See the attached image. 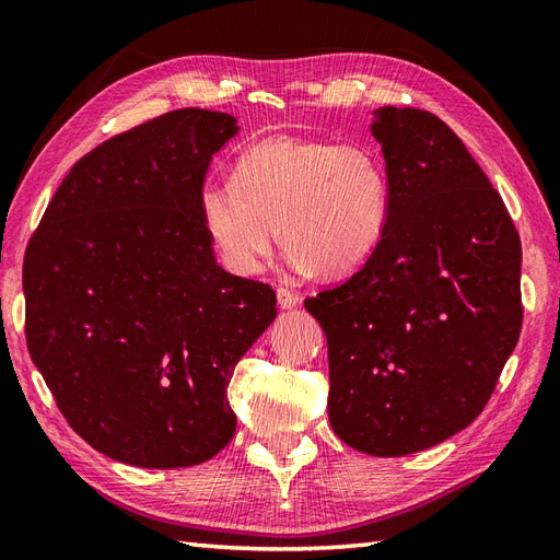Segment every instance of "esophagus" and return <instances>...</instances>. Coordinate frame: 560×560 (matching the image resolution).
I'll return each mask as SVG.
<instances>
[{"label":"esophagus","mask_w":560,"mask_h":560,"mask_svg":"<svg viewBox=\"0 0 560 560\" xmlns=\"http://www.w3.org/2000/svg\"><path fill=\"white\" fill-rule=\"evenodd\" d=\"M276 296H278V306H280L282 311H292V308H296L299 296H296L292 290H287V287H280V290L276 292Z\"/></svg>","instance_id":"obj_1"}]
</instances>
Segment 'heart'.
Wrapping results in <instances>:
<instances>
[{"mask_svg": "<svg viewBox=\"0 0 560 560\" xmlns=\"http://www.w3.org/2000/svg\"><path fill=\"white\" fill-rule=\"evenodd\" d=\"M389 175L362 142L270 135L241 151L231 179H206L198 214L235 276H257L280 229L292 266L343 276L362 266L389 224Z\"/></svg>", "mask_w": 560, "mask_h": 560, "instance_id": "1", "label": "heart"}]
</instances>
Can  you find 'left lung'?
<instances>
[{
	"instance_id": "left-lung-1",
	"label": "left lung",
	"mask_w": 560,
	"mask_h": 560,
	"mask_svg": "<svg viewBox=\"0 0 560 560\" xmlns=\"http://www.w3.org/2000/svg\"><path fill=\"white\" fill-rule=\"evenodd\" d=\"M389 224L350 278L303 301L327 334L329 422L399 457L477 418L521 334V241L463 140L430 112L374 109Z\"/></svg>"
}]
</instances>
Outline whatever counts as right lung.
<instances>
[{"mask_svg":"<svg viewBox=\"0 0 560 560\" xmlns=\"http://www.w3.org/2000/svg\"><path fill=\"white\" fill-rule=\"evenodd\" d=\"M238 118L177 109L62 179L23 261L25 336L70 428L118 463L210 460L235 434L233 369L276 319L268 284L217 264L198 214Z\"/></svg>","mask_w":560,"mask_h":560,"instance_id":"1","label":"right lung"}]
</instances>
